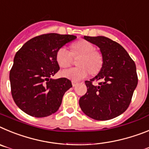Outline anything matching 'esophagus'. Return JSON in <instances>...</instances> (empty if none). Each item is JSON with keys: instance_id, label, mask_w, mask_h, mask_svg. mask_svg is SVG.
<instances>
[{"instance_id": "obj_1", "label": "esophagus", "mask_w": 149, "mask_h": 149, "mask_svg": "<svg viewBox=\"0 0 149 149\" xmlns=\"http://www.w3.org/2000/svg\"><path fill=\"white\" fill-rule=\"evenodd\" d=\"M77 84H78V82H76V81H72V85H73V87H75V86H76V85H77Z\"/></svg>"}]
</instances>
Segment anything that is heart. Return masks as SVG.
Listing matches in <instances>:
<instances>
[{"label":"heart","mask_w":149,"mask_h":149,"mask_svg":"<svg viewBox=\"0 0 149 149\" xmlns=\"http://www.w3.org/2000/svg\"><path fill=\"white\" fill-rule=\"evenodd\" d=\"M80 56L77 61L79 67H72L61 71V76L73 81H78L85 78L89 73L96 74L101 70L103 64V58L100 52L95 50L91 42L81 40L71 46V52L65 46L57 50L55 58L57 63L62 68L69 67L73 61V57Z\"/></svg>","instance_id":"heart-1"}]
</instances>
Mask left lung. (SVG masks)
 Listing matches in <instances>:
<instances>
[{"label":"left lung","mask_w":149,"mask_h":149,"mask_svg":"<svg viewBox=\"0 0 149 149\" xmlns=\"http://www.w3.org/2000/svg\"><path fill=\"white\" fill-rule=\"evenodd\" d=\"M84 39L100 48L103 64L94 78L85 82L87 92L80 97V108L93 119H112L125 112L131 102L138 83L136 64L119 43L108 37ZM97 81V85L93 84Z\"/></svg>","instance_id":"left-lung-1"}]
</instances>
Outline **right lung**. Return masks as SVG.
<instances>
[{
    "label": "right lung",
    "mask_w": 149,
    "mask_h": 149,
    "mask_svg": "<svg viewBox=\"0 0 149 149\" xmlns=\"http://www.w3.org/2000/svg\"><path fill=\"white\" fill-rule=\"evenodd\" d=\"M76 38L45 33L31 39L16 52L10 72V86L14 102L23 112L42 118L58 111L72 83L67 78L52 79L60 70L55 55L59 48Z\"/></svg>",
    "instance_id": "obj_1"
}]
</instances>
